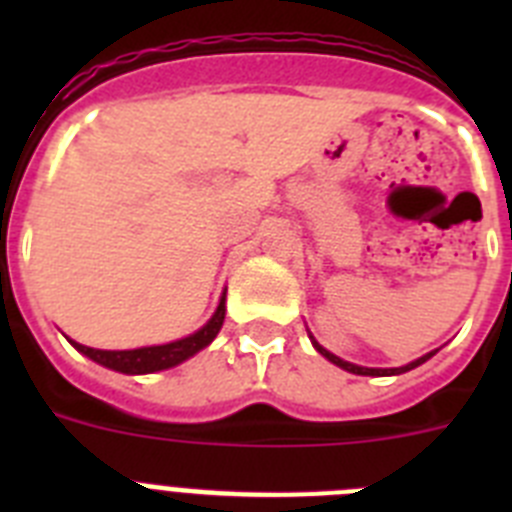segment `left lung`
<instances>
[{"label":"left lung","instance_id":"left-lung-1","mask_svg":"<svg viewBox=\"0 0 512 512\" xmlns=\"http://www.w3.org/2000/svg\"><path fill=\"white\" fill-rule=\"evenodd\" d=\"M310 338H312V336H310ZM312 346L318 348L320 354H323L325 359H328V361H333V364H336V366H341V369H346V372H351V374H361V377H392V374L410 372V369H415V366H420V364H423V361H428V359H431L433 354H436V351H431V354L420 356V359L410 361V364H405V366H397V369H369V366H356V364H351V361H343V359H338L336 354H330V351H325V348L320 346V343L315 341V338H312Z\"/></svg>","mask_w":512,"mask_h":512}]
</instances>
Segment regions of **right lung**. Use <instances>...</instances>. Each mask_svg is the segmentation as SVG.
Returning a JSON list of instances; mask_svg holds the SVG:
<instances>
[{"mask_svg":"<svg viewBox=\"0 0 512 512\" xmlns=\"http://www.w3.org/2000/svg\"><path fill=\"white\" fill-rule=\"evenodd\" d=\"M225 320V292L220 297V305H217L215 315L207 320V325H202L197 333L187 338H179V341L164 343V346H143V348H130V351H102V348H89L74 343L76 351H81L84 356H89L97 364L107 366V369H115L122 374H151L161 372V369H171V366L182 364L189 356H194L197 351H202L205 346H210L212 338L220 333Z\"/></svg>","mask_w":512,"mask_h":512,"instance_id":"obj_1","label":"right lung"}]
</instances>
